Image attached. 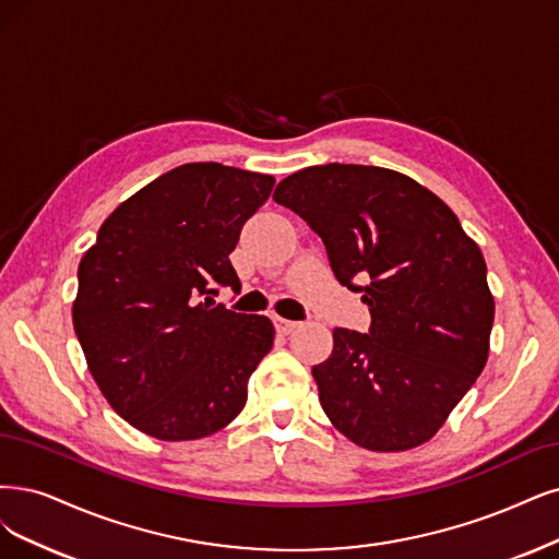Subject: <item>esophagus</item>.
<instances>
[{"mask_svg": "<svg viewBox=\"0 0 559 559\" xmlns=\"http://www.w3.org/2000/svg\"><path fill=\"white\" fill-rule=\"evenodd\" d=\"M274 322H276V329H278L281 334H293L295 329H299V326H301V322H295V320H285V318H276Z\"/></svg>", "mask_w": 559, "mask_h": 559, "instance_id": "obj_1", "label": "esophagus"}]
</instances>
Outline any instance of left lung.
<instances>
[{
  "mask_svg": "<svg viewBox=\"0 0 559 559\" xmlns=\"http://www.w3.org/2000/svg\"><path fill=\"white\" fill-rule=\"evenodd\" d=\"M274 200L322 237L336 278L370 311L368 334L334 329L332 355L313 366L324 415L370 451L428 442L488 361L481 248L436 193L376 165L304 168Z\"/></svg>",
  "mask_w": 559,
  "mask_h": 559,
  "instance_id": "8db88e82",
  "label": "left lung"
}]
</instances>
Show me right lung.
Returning <instances> with one entry per match:
<instances>
[{
  "instance_id": "obj_1",
  "label": "right lung",
  "mask_w": 559,
  "mask_h": 559,
  "mask_svg": "<svg viewBox=\"0 0 559 559\" xmlns=\"http://www.w3.org/2000/svg\"><path fill=\"white\" fill-rule=\"evenodd\" d=\"M274 183L221 163L179 165L123 200L82 255L75 336L100 394L144 436L200 440L243 409L276 332L214 295L239 290L230 253Z\"/></svg>"
}]
</instances>
